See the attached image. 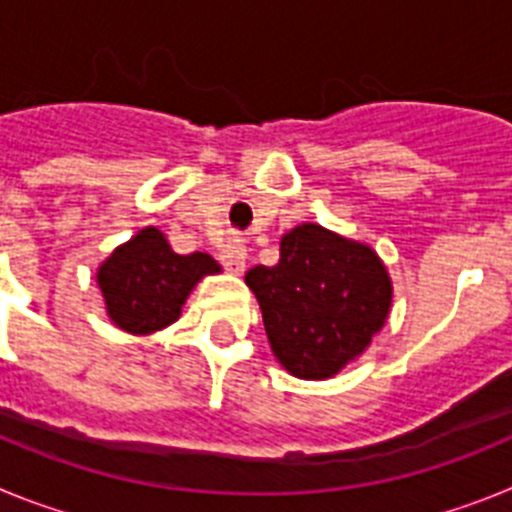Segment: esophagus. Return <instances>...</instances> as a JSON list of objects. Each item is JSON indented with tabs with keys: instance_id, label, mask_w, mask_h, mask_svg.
<instances>
[{
	"instance_id": "34e87169",
	"label": "esophagus",
	"mask_w": 512,
	"mask_h": 512,
	"mask_svg": "<svg viewBox=\"0 0 512 512\" xmlns=\"http://www.w3.org/2000/svg\"><path fill=\"white\" fill-rule=\"evenodd\" d=\"M220 261L233 274H243V269H246V246L241 241H228L220 248Z\"/></svg>"
}]
</instances>
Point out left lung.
<instances>
[{"mask_svg":"<svg viewBox=\"0 0 512 512\" xmlns=\"http://www.w3.org/2000/svg\"><path fill=\"white\" fill-rule=\"evenodd\" d=\"M271 351L289 374L328 379L364 351L387 320L392 284L369 246L305 223L282 238L277 266L246 274Z\"/></svg>","mask_w":512,"mask_h":512,"instance_id":"1","label":"left lung"}]
</instances>
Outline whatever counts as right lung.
<instances>
[{
  "label": "right lung",
  "instance_id": "1",
  "mask_svg": "<svg viewBox=\"0 0 512 512\" xmlns=\"http://www.w3.org/2000/svg\"><path fill=\"white\" fill-rule=\"evenodd\" d=\"M215 271L220 266L212 256L200 251L179 256L161 230L146 228L115 248L99 266L97 282L115 325L130 333H153L174 323L194 284Z\"/></svg>",
  "mask_w": 512,
  "mask_h": 512
}]
</instances>
